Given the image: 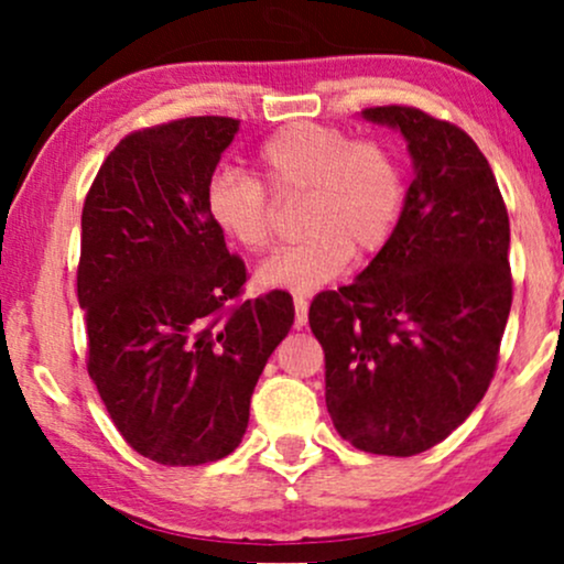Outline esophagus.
Instances as JSON below:
<instances>
[{
    "label": "esophagus",
    "mask_w": 564,
    "mask_h": 564,
    "mask_svg": "<svg viewBox=\"0 0 564 564\" xmlns=\"http://www.w3.org/2000/svg\"><path fill=\"white\" fill-rule=\"evenodd\" d=\"M308 322V301L306 297L295 295V329H303Z\"/></svg>",
    "instance_id": "1"
}]
</instances>
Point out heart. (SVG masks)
<instances>
[{"mask_svg": "<svg viewBox=\"0 0 564 564\" xmlns=\"http://www.w3.org/2000/svg\"><path fill=\"white\" fill-rule=\"evenodd\" d=\"M269 187L282 197L303 195L297 231L303 237L258 269V282L306 295L335 280L354 253L375 256L399 224L403 178L395 158L377 142H354L346 131L293 123L258 150ZM214 227L248 253L274 240V205L253 174L218 169L205 187Z\"/></svg>", "mask_w": 564, "mask_h": 564, "instance_id": "1", "label": "heart"}]
</instances>
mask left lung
Wrapping results in <instances>:
<instances>
[{"label": "left lung", "instance_id": "left-lung-1", "mask_svg": "<svg viewBox=\"0 0 564 564\" xmlns=\"http://www.w3.org/2000/svg\"><path fill=\"white\" fill-rule=\"evenodd\" d=\"M364 121L406 139L414 178L393 237L348 288L314 297L327 412L350 446L414 456L473 414L499 359L509 308V216L486 155L416 108Z\"/></svg>", "mask_w": 564, "mask_h": 564}]
</instances>
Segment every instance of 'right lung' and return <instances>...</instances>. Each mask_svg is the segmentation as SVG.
<instances>
[{
  "instance_id": "obj_1",
  "label": "right lung",
  "mask_w": 564,
  "mask_h": 564,
  "mask_svg": "<svg viewBox=\"0 0 564 564\" xmlns=\"http://www.w3.org/2000/svg\"><path fill=\"white\" fill-rule=\"evenodd\" d=\"M235 118L134 131L105 158L82 214L78 303L89 377L118 433L158 465L240 446L250 395L295 319L282 290L235 303L245 263L205 210Z\"/></svg>"
}]
</instances>
